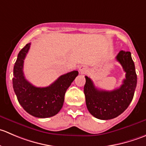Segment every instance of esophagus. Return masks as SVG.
<instances>
[{
	"label": "esophagus",
	"mask_w": 146,
	"mask_h": 146,
	"mask_svg": "<svg viewBox=\"0 0 146 146\" xmlns=\"http://www.w3.org/2000/svg\"><path fill=\"white\" fill-rule=\"evenodd\" d=\"M87 70H88V68H87V67L85 66H81L79 67V71L81 73H86Z\"/></svg>",
	"instance_id": "obj_1"
}]
</instances>
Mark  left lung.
Here are the masks:
<instances>
[{
	"label": "left lung",
	"instance_id": "left-lung-1",
	"mask_svg": "<svg viewBox=\"0 0 146 146\" xmlns=\"http://www.w3.org/2000/svg\"><path fill=\"white\" fill-rule=\"evenodd\" d=\"M116 59L126 73V78L117 89H97L92 80L85 76L84 93L87 108L93 117L102 120L114 119L122 114L133 100L136 88L137 75L130 51H119Z\"/></svg>",
	"mask_w": 146,
	"mask_h": 146
}]
</instances>
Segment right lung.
I'll use <instances>...</instances> for the list:
<instances>
[{
  "label": "right lung",
  "mask_w": 146,
  "mask_h": 146,
  "mask_svg": "<svg viewBox=\"0 0 146 146\" xmlns=\"http://www.w3.org/2000/svg\"><path fill=\"white\" fill-rule=\"evenodd\" d=\"M30 44H26L17 55L13 68V89L19 103L27 113L38 118H48L58 114L62 108L65 93L78 72L73 70L61 76L48 87L34 86L26 80L23 73L24 60Z\"/></svg>",
  "instance_id": "1"
}]
</instances>
